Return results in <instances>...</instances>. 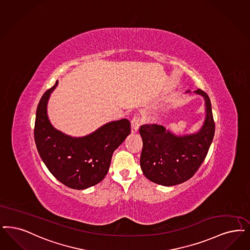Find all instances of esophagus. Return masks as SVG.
I'll return each instance as SVG.
<instances>
[{
	"label": "esophagus",
	"instance_id": "1",
	"mask_svg": "<svg viewBox=\"0 0 250 250\" xmlns=\"http://www.w3.org/2000/svg\"><path fill=\"white\" fill-rule=\"evenodd\" d=\"M140 127V118L135 116L132 120H131V133L132 134H136Z\"/></svg>",
	"mask_w": 250,
	"mask_h": 250
}]
</instances>
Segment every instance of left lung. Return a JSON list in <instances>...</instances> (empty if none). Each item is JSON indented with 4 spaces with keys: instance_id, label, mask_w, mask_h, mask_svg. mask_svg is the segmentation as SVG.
Listing matches in <instances>:
<instances>
[{
    "instance_id": "8db88e82",
    "label": "left lung",
    "mask_w": 250,
    "mask_h": 250,
    "mask_svg": "<svg viewBox=\"0 0 250 250\" xmlns=\"http://www.w3.org/2000/svg\"><path fill=\"white\" fill-rule=\"evenodd\" d=\"M186 93H191L190 90ZM193 93L205 100L206 118L197 132L177 136L163 125L140 127L143 141L140 167L148 180L163 186H174L190 179L204 162L215 134L209 97L201 89Z\"/></svg>"
}]
</instances>
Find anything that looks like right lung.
Here are the masks:
<instances>
[{
    "instance_id": "add662e5",
    "label": "right lung",
    "mask_w": 250,
    "mask_h": 250,
    "mask_svg": "<svg viewBox=\"0 0 250 250\" xmlns=\"http://www.w3.org/2000/svg\"><path fill=\"white\" fill-rule=\"evenodd\" d=\"M58 83L42 95L38 104L34 140L51 174L69 188L84 190L107 175L113 151L130 134V122L112 121L84 137L64 134L52 125L47 115V103Z\"/></svg>"
}]
</instances>
